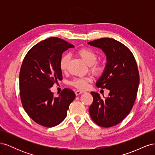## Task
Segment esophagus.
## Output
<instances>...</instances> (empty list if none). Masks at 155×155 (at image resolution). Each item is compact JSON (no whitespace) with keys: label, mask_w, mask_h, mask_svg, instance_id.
Wrapping results in <instances>:
<instances>
[{"label":"esophagus","mask_w":155,"mask_h":155,"mask_svg":"<svg viewBox=\"0 0 155 155\" xmlns=\"http://www.w3.org/2000/svg\"><path fill=\"white\" fill-rule=\"evenodd\" d=\"M85 91H79V90H78V91H76V92H75V94H76V96H78V95H79V94H81L85 93Z\"/></svg>","instance_id":"obj_1"}]
</instances>
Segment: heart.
<instances>
[{
    "label": "heart",
    "instance_id": "1",
    "mask_svg": "<svg viewBox=\"0 0 155 155\" xmlns=\"http://www.w3.org/2000/svg\"><path fill=\"white\" fill-rule=\"evenodd\" d=\"M76 53L88 66L91 67L92 72L97 74L102 72L104 67L100 63L96 62L97 56L93 50L89 48H82L79 49ZM69 61L70 55L68 54H65L61 56L59 60V67L62 72H64L67 70ZM91 80L90 78H76L70 82V84L78 89L84 90L87 88L88 83L90 82Z\"/></svg>",
    "mask_w": 155,
    "mask_h": 155
}]
</instances>
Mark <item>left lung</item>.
I'll return each mask as SVG.
<instances>
[{
  "mask_svg": "<svg viewBox=\"0 0 155 155\" xmlns=\"http://www.w3.org/2000/svg\"><path fill=\"white\" fill-rule=\"evenodd\" d=\"M88 45L101 49L106 55L105 69L96 85L110 91L105 100L97 92H91L93 102L89 113L97 125L110 127L120 123L133 107L140 82L137 64L130 50L114 39L101 38Z\"/></svg>",
  "mask_w": 155,
  "mask_h": 155,
  "instance_id": "8db88e82",
  "label": "left lung"
}]
</instances>
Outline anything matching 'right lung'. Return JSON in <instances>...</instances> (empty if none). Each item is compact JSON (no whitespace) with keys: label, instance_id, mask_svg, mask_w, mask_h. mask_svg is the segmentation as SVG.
I'll use <instances>...</instances> for the list:
<instances>
[{"label":"right lung","instance_id":"right-lung-1","mask_svg":"<svg viewBox=\"0 0 155 155\" xmlns=\"http://www.w3.org/2000/svg\"><path fill=\"white\" fill-rule=\"evenodd\" d=\"M74 47L61 39L50 37L33 46L23 60L19 74L21 102L26 113L41 125L51 127L61 123L76 97L71 89H63L58 97L50 89L63 79L59 67L63 53Z\"/></svg>","mask_w":155,"mask_h":155}]
</instances>
